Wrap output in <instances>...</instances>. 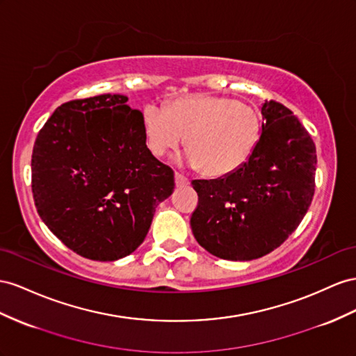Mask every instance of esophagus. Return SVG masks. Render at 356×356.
<instances>
[{"instance_id":"esophagus-1","label":"esophagus","mask_w":356,"mask_h":356,"mask_svg":"<svg viewBox=\"0 0 356 356\" xmlns=\"http://www.w3.org/2000/svg\"><path fill=\"white\" fill-rule=\"evenodd\" d=\"M188 178H186L184 175H181V174H178V172H175V184H177V187H182V186H187L188 184Z\"/></svg>"}]
</instances>
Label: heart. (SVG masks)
Returning <instances> with one entry per match:
<instances>
[{
    "instance_id": "heart-1",
    "label": "heart",
    "mask_w": 356,
    "mask_h": 356,
    "mask_svg": "<svg viewBox=\"0 0 356 356\" xmlns=\"http://www.w3.org/2000/svg\"><path fill=\"white\" fill-rule=\"evenodd\" d=\"M142 126L147 147L156 157L177 149L186 138L188 163L209 178L241 169L264 133L262 115L256 108L213 94L181 97L168 108L147 104Z\"/></svg>"
}]
</instances>
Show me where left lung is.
Masks as SVG:
<instances>
[{
	"label": "left lung",
	"instance_id": "left-lung-1",
	"mask_svg": "<svg viewBox=\"0 0 356 356\" xmlns=\"http://www.w3.org/2000/svg\"><path fill=\"white\" fill-rule=\"evenodd\" d=\"M264 133L245 165L218 179H195L190 218L196 241L227 261H252L280 247L300 226L314 195L316 147L293 112L262 106Z\"/></svg>",
	"mask_w": 356,
	"mask_h": 356
}]
</instances>
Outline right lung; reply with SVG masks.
Wrapping results in <instances>:
<instances>
[{
  "instance_id": "obj_1",
  "label": "right lung",
  "mask_w": 356,
  "mask_h": 356,
  "mask_svg": "<svg viewBox=\"0 0 356 356\" xmlns=\"http://www.w3.org/2000/svg\"><path fill=\"white\" fill-rule=\"evenodd\" d=\"M126 95L63 103L38 131L31 187L38 216L74 253L117 261L145 239L174 170L147 148L142 112Z\"/></svg>"
}]
</instances>
